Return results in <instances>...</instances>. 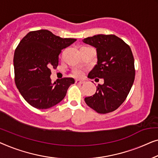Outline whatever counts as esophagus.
Segmentation results:
<instances>
[{"label":"esophagus","mask_w":158,"mask_h":158,"mask_svg":"<svg viewBox=\"0 0 158 158\" xmlns=\"http://www.w3.org/2000/svg\"><path fill=\"white\" fill-rule=\"evenodd\" d=\"M75 83L77 84H83L85 83V81H82V80H76V81H75Z\"/></svg>","instance_id":"34e87169"}]
</instances>
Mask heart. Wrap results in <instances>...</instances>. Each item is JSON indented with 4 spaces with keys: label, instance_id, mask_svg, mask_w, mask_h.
<instances>
[{
    "label": "heart",
    "instance_id": "heart-1",
    "mask_svg": "<svg viewBox=\"0 0 158 158\" xmlns=\"http://www.w3.org/2000/svg\"><path fill=\"white\" fill-rule=\"evenodd\" d=\"M83 71L80 69H74L72 71V75L75 77H78V78H79V77H81L83 76Z\"/></svg>",
    "mask_w": 158,
    "mask_h": 158
}]
</instances>
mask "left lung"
Instances as JSON below:
<instances>
[{"mask_svg": "<svg viewBox=\"0 0 158 158\" xmlns=\"http://www.w3.org/2000/svg\"><path fill=\"white\" fill-rule=\"evenodd\" d=\"M84 43L96 48L97 64L89 73L90 79H104L86 104L99 114L116 110L125 100L135 80V61L130 46L115 35L99 34Z\"/></svg>", "mask_w": 158, "mask_h": 158, "instance_id": "8db88e82", "label": "left lung"}]
</instances>
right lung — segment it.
Returning a JSON list of instances; mask_svg holds the SVG:
<instances>
[{
  "label": "right lung",
  "mask_w": 158,
  "mask_h": 158,
  "mask_svg": "<svg viewBox=\"0 0 158 158\" xmlns=\"http://www.w3.org/2000/svg\"><path fill=\"white\" fill-rule=\"evenodd\" d=\"M75 39H62L48 30L31 31L15 48L13 57L15 83L22 97L30 105L46 110L59 103L73 78H63L52 83L51 68L59 64V55Z\"/></svg>",
  "instance_id": "add662e5"
}]
</instances>
